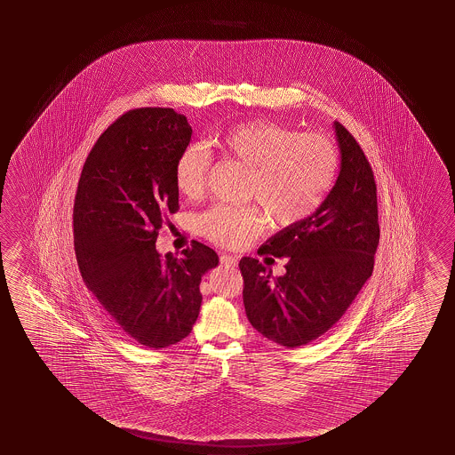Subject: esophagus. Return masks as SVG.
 Masks as SVG:
<instances>
[{
	"label": "esophagus",
	"mask_w": 455,
	"mask_h": 455,
	"mask_svg": "<svg viewBox=\"0 0 455 455\" xmlns=\"http://www.w3.org/2000/svg\"><path fill=\"white\" fill-rule=\"evenodd\" d=\"M220 261H221V265L229 266V267L237 265V258L232 257V255H221Z\"/></svg>",
	"instance_id": "obj_1"
}]
</instances>
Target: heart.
Masks as SVG:
<instances>
[{"instance_id":"obj_1","label":"heart","mask_w":455,"mask_h":455,"mask_svg":"<svg viewBox=\"0 0 455 455\" xmlns=\"http://www.w3.org/2000/svg\"><path fill=\"white\" fill-rule=\"evenodd\" d=\"M212 144L223 157L248 170L245 200L255 205H216L198 218L208 240L228 248L247 247L266 228V217L291 228L315 215L335 181L339 150L323 132H297L273 120H251L218 134ZM210 150L198 142L182 149L174 165L176 189L196 200L207 188Z\"/></svg>"}]
</instances>
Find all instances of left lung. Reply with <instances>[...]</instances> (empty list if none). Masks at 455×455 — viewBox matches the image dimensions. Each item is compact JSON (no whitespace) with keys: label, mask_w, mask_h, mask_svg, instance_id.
I'll list each match as a JSON object with an SVG mask.
<instances>
[{"label":"left lung","mask_w":455,"mask_h":455,"mask_svg":"<svg viewBox=\"0 0 455 455\" xmlns=\"http://www.w3.org/2000/svg\"><path fill=\"white\" fill-rule=\"evenodd\" d=\"M341 166L315 215L285 228L259 248L287 258L281 277L257 258L240 259L248 321L285 347H303L339 323L372 275L379 247V205L372 166L343 124L335 122Z\"/></svg>","instance_id":"1"}]
</instances>
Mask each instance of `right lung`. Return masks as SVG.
Segmentation results:
<instances>
[{
    "mask_svg": "<svg viewBox=\"0 0 455 455\" xmlns=\"http://www.w3.org/2000/svg\"><path fill=\"white\" fill-rule=\"evenodd\" d=\"M192 128L173 108L128 110L102 132L83 165L74 242L83 281L114 323L140 345L186 339L202 305V275L215 250L192 240L160 257L158 231L180 210L174 165Z\"/></svg>",
    "mask_w": 455,
    "mask_h": 455,
    "instance_id": "right-lung-1",
    "label": "right lung"
}]
</instances>
